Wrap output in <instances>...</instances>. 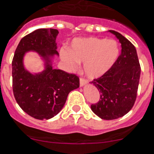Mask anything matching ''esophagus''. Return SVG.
<instances>
[{
	"instance_id": "1",
	"label": "esophagus",
	"mask_w": 154,
	"mask_h": 154,
	"mask_svg": "<svg viewBox=\"0 0 154 154\" xmlns=\"http://www.w3.org/2000/svg\"><path fill=\"white\" fill-rule=\"evenodd\" d=\"M87 84V80H86V79L80 77V87H83V86L86 85Z\"/></svg>"
}]
</instances>
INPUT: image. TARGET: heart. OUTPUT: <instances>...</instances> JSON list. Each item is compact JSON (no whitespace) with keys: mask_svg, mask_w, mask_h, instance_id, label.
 <instances>
[{"mask_svg":"<svg viewBox=\"0 0 154 154\" xmlns=\"http://www.w3.org/2000/svg\"><path fill=\"white\" fill-rule=\"evenodd\" d=\"M120 54L118 43L113 39L90 37L75 39L70 51L62 48L60 57L69 68L74 70L84 63L83 70L87 77L99 78L113 67Z\"/></svg>","mask_w":154,"mask_h":154,"instance_id":"obj_1","label":"heart"}]
</instances>
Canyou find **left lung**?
<instances>
[{
    "instance_id": "left-lung-1",
    "label": "left lung",
    "mask_w": 154,
    "mask_h": 154,
    "mask_svg": "<svg viewBox=\"0 0 154 154\" xmlns=\"http://www.w3.org/2000/svg\"><path fill=\"white\" fill-rule=\"evenodd\" d=\"M109 31L121 44V53L106 74L91 82L100 94L98 103L91 104V110L103 120L117 119L132 109L137 98L141 71L134 44L120 33Z\"/></svg>"
}]
</instances>
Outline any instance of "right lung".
Masks as SVG:
<instances>
[{"label": "right lung", "instance_id": "right-lung-1", "mask_svg": "<svg viewBox=\"0 0 154 154\" xmlns=\"http://www.w3.org/2000/svg\"><path fill=\"white\" fill-rule=\"evenodd\" d=\"M57 29H37L20 40L12 60V85L17 103L23 111L37 120H48L62 110L69 93L80 86L77 75L54 69L51 58L57 51ZM34 50L45 61V69L33 75L25 70L24 54Z\"/></svg>", "mask_w": 154, "mask_h": 154}]
</instances>
